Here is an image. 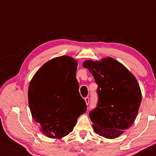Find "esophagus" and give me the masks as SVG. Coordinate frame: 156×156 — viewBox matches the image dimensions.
Segmentation results:
<instances>
[{
    "mask_svg": "<svg viewBox=\"0 0 156 156\" xmlns=\"http://www.w3.org/2000/svg\"><path fill=\"white\" fill-rule=\"evenodd\" d=\"M84 100H85V102H86L87 105H88L89 103V97H86L84 99Z\"/></svg>",
    "mask_w": 156,
    "mask_h": 156,
    "instance_id": "1",
    "label": "esophagus"
}]
</instances>
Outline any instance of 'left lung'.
Wrapping results in <instances>:
<instances>
[{
  "mask_svg": "<svg viewBox=\"0 0 156 156\" xmlns=\"http://www.w3.org/2000/svg\"><path fill=\"white\" fill-rule=\"evenodd\" d=\"M98 85L97 107L89 113L96 133L108 139L122 135L137 116L142 94L135 76L119 61L107 57L82 64Z\"/></svg>",
  "mask_w": 156,
  "mask_h": 156,
  "instance_id": "left-lung-1",
  "label": "left lung"
}]
</instances>
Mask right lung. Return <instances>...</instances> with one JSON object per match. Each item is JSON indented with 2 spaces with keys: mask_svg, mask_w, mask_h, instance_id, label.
Instances as JSON below:
<instances>
[{
  "mask_svg": "<svg viewBox=\"0 0 156 156\" xmlns=\"http://www.w3.org/2000/svg\"><path fill=\"white\" fill-rule=\"evenodd\" d=\"M78 62L63 55L44 63L30 82L28 103L32 117L47 137L67 136L87 110L76 78Z\"/></svg>",
  "mask_w": 156,
  "mask_h": 156,
  "instance_id": "obj_1",
  "label": "right lung"
}]
</instances>
